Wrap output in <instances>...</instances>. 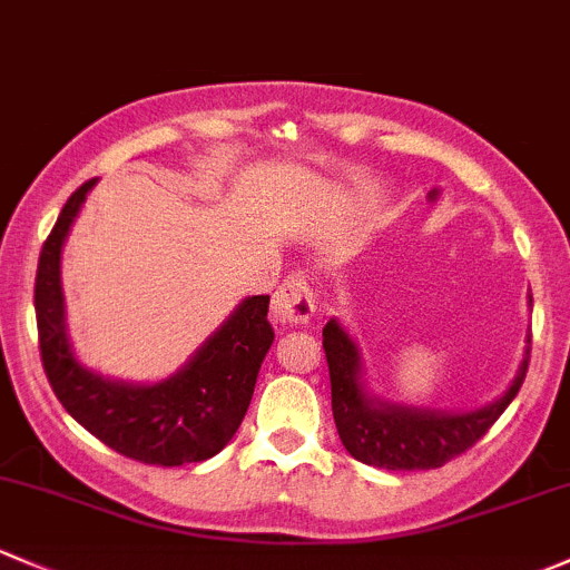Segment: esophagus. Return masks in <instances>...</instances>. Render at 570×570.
I'll use <instances>...</instances> for the list:
<instances>
[{
	"label": "esophagus",
	"instance_id": "obj_1",
	"mask_svg": "<svg viewBox=\"0 0 570 570\" xmlns=\"http://www.w3.org/2000/svg\"><path fill=\"white\" fill-rule=\"evenodd\" d=\"M269 314H273L275 322L289 327L305 325V322L314 316V292H311V286L305 284L301 273L289 275V278L275 289Z\"/></svg>",
	"mask_w": 570,
	"mask_h": 570
}]
</instances>
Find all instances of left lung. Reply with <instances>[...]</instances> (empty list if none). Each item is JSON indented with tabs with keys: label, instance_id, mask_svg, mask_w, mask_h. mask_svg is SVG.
<instances>
[{
	"label": "left lung",
	"instance_id": "obj_1",
	"mask_svg": "<svg viewBox=\"0 0 570 570\" xmlns=\"http://www.w3.org/2000/svg\"><path fill=\"white\" fill-rule=\"evenodd\" d=\"M322 346L331 368L333 417L341 442L350 456L380 470H436L445 461L461 456L494 426L497 417L517 399L530 365V346H527L517 376L500 399L470 412H440L376 399L365 387L357 344L338 320L325 325Z\"/></svg>",
	"mask_w": 570,
	"mask_h": 570
}]
</instances>
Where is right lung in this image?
Wrapping results in <instances>:
<instances>
[{
	"label": "right lung",
	"instance_id": "1",
	"mask_svg": "<svg viewBox=\"0 0 570 570\" xmlns=\"http://www.w3.org/2000/svg\"><path fill=\"white\" fill-rule=\"evenodd\" d=\"M92 185L89 179L70 196L40 250L35 314L48 382L65 410L122 456L158 466L213 459L243 423L275 338L267 322L269 297H245L177 374L155 385L95 374L70 346L59 269L65 237Z\"/></svg>",
	"mask_w": 570,
	"mask_h": 570
}]
</instances>
